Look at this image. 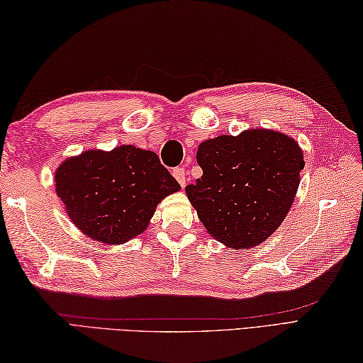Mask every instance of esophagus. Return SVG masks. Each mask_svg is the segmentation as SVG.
<instances>
[{
	"label": "esophagus",
	"mask_w": 363,
	"mask_h": 363,
	"mask_svg": "<svg viewBox=\"0 0 363 363\" xmlns=\"http://www.w3.org/2000/svg\"><path fill=\"white\" fill-rule=\"evenodd\" d=\"M173 176L176 177V181L181 184V187H182V189L186 187V181H187V177H186V169L181 168V167H177V168H174V169H173Z\"/></svg>",
	"instance_id": "obj_1"
}]
</instances>
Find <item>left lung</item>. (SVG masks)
I'll use <instances>...</instances> for the list:
<instances>
[{
  "instance_id": "1",
  "label": "left lung",
  "mask_w": 363,
  "mask_h": 363,
  "mask_svg": "<svg viewBox=\"0 0 363 363\" xmlns=\"http://www.w3.org/2000/svg\"><path fill=\"white\" fill-rule=\"evenodd\" d=\"M303 157L296 140L273 129L218 135L198 146L203 176L186 194L207 233L248 250L265 242L289 213Z\"/></svg>"
}]
</instances>
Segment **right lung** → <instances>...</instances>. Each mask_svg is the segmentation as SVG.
<instances>
[{"mask_svg":"<svg viewBox=\"0 0 363 363\" xmlns=\"http://www.w3.org/2000/svg\"><path fill=\"white\" fill-rule=\"evenodd\" d=\"M54 181L73 225L107 245L142 234L162 199L181 190L156 152L133 145L68 157L54 172Z\"/></svg>","mask_w":363,"mask_h":363,"instance_id":"right-lung-1","label":"right lung"}]
</instances>
